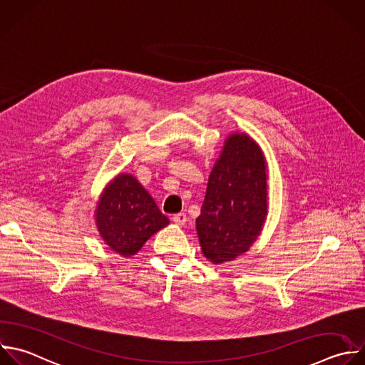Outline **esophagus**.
Segmentation results:
<instances>
[{"label": "esophagus", "instance_id": "1", "mask_svg": "<svg viewBox=\"0 0 365 365\" xmlns=\"http://www.w3.org/2000/svg\"><path fill=\"white\" fill-rule=\"evenodd\" d=\"M173 221H174L175 224H178V225H184V224L187 222V215H185L184 212H178V214H175V215L173 217Z\"/></svg>", "mask_w": 365, "mask_h": 365}]
</instances>
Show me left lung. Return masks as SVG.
<instances>
[{
	"label": "left lung",
	"instance_id": "1",
	"mask_svg": "<svg viewBox=\"0 0 365 365\" xmlns=\"http://www.w3.org/2000/svg\"><path fill=\"white\" fill-rule=\"evenodd\" d=\"M267 163L247 134H231L208 178L201 214L195 220L202 254L212 264L247 252L264 227Z\"/></svg>",
	"mask_w": 365,
	"mask_h": 365
}]
</instances>
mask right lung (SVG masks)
Wrapping results in <instances>:
<instances>
[{"label":"right lung","mask_w":365,"mask_h":365,"mask_svg":"<svg viewBox=\"0 0 365 365\" xmlns=\"http://www.w3.org/2000/svg\"><path fill=\"white\" fill-rule=\"evenodd\" d=\"M96 222L101 238L113 251L131 257L170 221L138 180L121 173L104 188Z\"/></svg>","instance_id":"add662e5"}]
</instances>
